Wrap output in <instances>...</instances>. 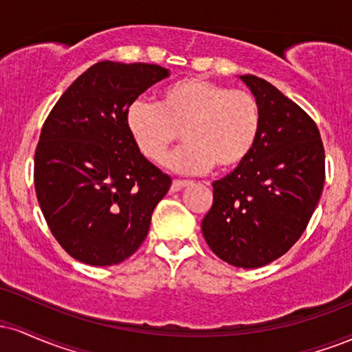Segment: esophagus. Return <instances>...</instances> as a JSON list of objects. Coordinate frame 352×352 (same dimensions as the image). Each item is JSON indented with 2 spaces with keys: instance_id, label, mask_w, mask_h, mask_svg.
Masks as SVG:
<instances>
[{
  "instance_id": "34e87169",
  "label": "esophagus",
  "mask_w": 352,
  "mask_h": 352,
  "mask_svg": "<svg viewBox=\"0 0 352 352\" xmlns=\"http://www.w3.org/2000/svg\"><path fill=\"white\" fill-rule=\"evenodd\" d=\"M188 185H190V182H187V180H173L172 182V192H180L182 188L188 187Z\"/></svg>"
}]
</instances>
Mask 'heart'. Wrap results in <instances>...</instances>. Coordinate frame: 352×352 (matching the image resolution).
I'll use <instances>...</instances> for the list:
<instances>
[{"label": "heart", "mask_w": 352, "mask_h": 352, "mask_svg": "<svg viewBox=\"0 0 352 352\" xmlns=\"http://www.w3.org/2000/svg\"><path fill=\"white\" fill-rule=\"evenodd\" d=\"M125 129L145 159L160 162L184 134L187 144L165 159L177 173L232 170L248 159L261 129V109L252 92L204 78L168 84L157 104L135 100L125 111Z\"/></svg>", "instance_id": "obj_1"}]
</instances>
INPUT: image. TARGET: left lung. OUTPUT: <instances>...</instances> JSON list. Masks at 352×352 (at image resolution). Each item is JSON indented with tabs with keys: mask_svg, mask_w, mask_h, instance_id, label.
<instances>
[{
	"mask_svg": "<svg viewBox=\"0 0 352 352\" xmlns=\"http://www.w3.org/2000/svg\"><path fill=\"white\" fill-rule=\"evenodd\" d=\"M261 109L252 153L213 182L201 221L212 252L238 268H260L296 243L324 187V147L314 120L268 80L245 74Z\"/></svg>",
	"mask_w": 352,
	"mask_h": 352,
	"instance_id": "8db88e82",
	"label": "left lung"
}]
</instances>
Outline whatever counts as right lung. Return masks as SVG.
Masks as SVG:
<instances>
[{
	"label": "right lung",
	"mask_w": 352,
	"mask_h": 352,
	"mask_svg": "<svg viewBox=\"0 0 352 352\" xmlns=\"http://www.w3.org/2000/svg\"><path fill=\"white\" fill-rule=\"evenodd\" d=\"M170 72L102 60L52 107L34 155V187L58 243L86 265L112 266L137 252L172 179L125 129V111Z\"/></svg>",
	"instance_id": "1"
}]
</instances>
